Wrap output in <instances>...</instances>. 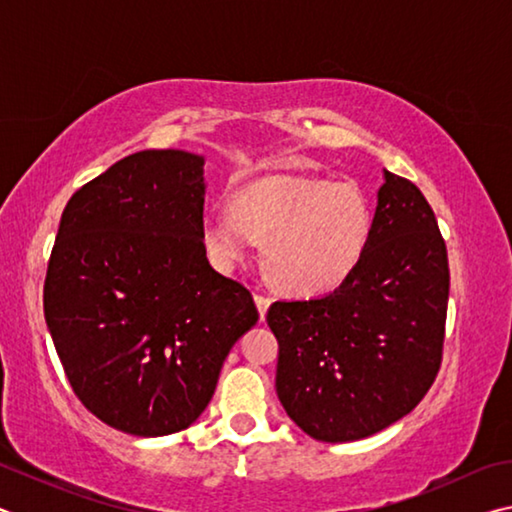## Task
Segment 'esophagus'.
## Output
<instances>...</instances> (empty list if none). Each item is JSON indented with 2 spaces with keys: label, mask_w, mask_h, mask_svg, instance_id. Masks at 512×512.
Listing matches in <instances>:
<instances>
[{
  "label": "esophagus",
  "mask_w": 512,
  "mask_h": 512,
  "mask_svg": "<svg viewBox=\"0 0 512 512\" xmlns=\"http://www.w3.org/2000/svg\"><path fill=\"white\" fill-rule=\"evenodd\" d=\"M255 305L259 309V318H266V311H268V305H271V298L266 296V293L262 291H255Z\"/></svg>",
  "instance_id": "1"
}]
</instances>
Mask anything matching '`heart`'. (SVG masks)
Listing matches in <instances>:
<instances>
[{"label":"heart","mask_w":512,"mask_h":512,"mask_svg":"<svg viewBox=\"0 0 512 512\" xmlns=\"http://www.w3.org/2000/svg\"><path fill=\"white\" fill-rule=\"evenodd\" d=\"M370 235L372 212L357 187L291 173L250 180L232 196V210L203 216V241L216 264H244L264 241L268 277L293 296L339 289Z\"/></svg>","instance_id":"1"}]
</instances>
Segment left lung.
Returning <instances> with one entry per match:
<instances>
[{
    "instance_id": "obj_1",
    "label": "left lung",
    "mask_w": 512,
    "mask_h": 512,
    "mask_svg": "<svg viewBox=\"0 0 512 512\" xmlns=\"http://www.w3.org/2000/svg\"><path fill=\"white\" fill-rule=\"evenodd\" d=\"M447 246L411 180L384 171L359 266L323 298L277 300V397L323 443L368 438L404 418L443 361Z\"/></svg>"
}]
</instances>
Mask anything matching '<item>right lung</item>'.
Wrapping results in <instances>:
<instances>
[{"label":"right lung","mask_w":512,"mask_h":512,"mask_svg":"<svg viewBox=\"0 0 512 512\" xmlns=\"http://www.w3.org/2000/svg\"><path fill=\"white\" fill-rule=\"evenodd\" d=\"M203 194L201 155L140 151L85 183L60 216L47 327L81 404L131 436L187 429L259 318L244 284L207 262Z\"/></svg>","instance_id":"1"}]
</instances>
